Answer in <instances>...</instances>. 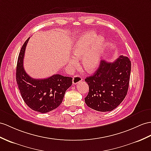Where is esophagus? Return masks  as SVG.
Masks as SVG:
<instances>
[{
	"label": "esophagus",
	"mask_w": 151,
	"mask_h": 151,
	"mask_svg": "<svg viewBox=\"0 0 151 151\" xmlns=\"http://www.w3.org/2000/svg\"><path fill=\"white\" fill-rule=\"evenodd\" d=\"M82 81V78L79 75H77L73 77V79H72V83L73 84H77L79 83H80Z\"/></svg>",
	"instance_id": "esophagus-1"
}]
</instances>
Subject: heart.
Listing matches in <instances>:
<instances>
[{"mask_svg": "<svg viewBox=\"0 0 151 151\" xmlns=\"http://www.w3.org/2000/svg\"><path fill=\"white\" fill-rule=\"evenodd\" d=\"M104 45V39L97 36L93 32H87L80 36L73 47V54L76 58H82L83 67L91 72L100 63L101 55ZM78 64V59L72 57L69 60L70 66Z\"/></svg>", "mask_w": 151, "mask_h": 151, "instance_id": "heart-1", "label": "heart"}]
</instances>
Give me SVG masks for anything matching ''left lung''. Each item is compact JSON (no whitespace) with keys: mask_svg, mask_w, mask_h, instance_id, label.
Segmentation results:
<instances>
[{"mask_svg":"<svg viewBox=\"0 0 151 151\" xmlns=\"http://www.w3.org/2000/svg\"><path fill=\"white\" fill-rule=\"evenodd\" d=\"M131 63L122 55L114 62L102 60L93 76L85 79L89 92L84 98L88 107L98 111H111L126 97Z\"/></svg>","mask_w":151,"mask_h":151,"instance_id":"left-lung-1","label":"left lung"}]
</instances>
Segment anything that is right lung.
Wrapping results in <instances>:
<instances>
[{
	"mask_svg": "<svg viewBox=\"0 0 151 151\" xmlns=\"http://www.w3.org/2000/svg\"><path fill=\"white\" fill-rule=\"evenodd\" d=\"M29 39L25 42L18 56L17 82L25 103L34 111L45 113L61 104L65 91L72 85V78L60 74L41 79L31 78L23 66L25 49Z\"/></svg>",
	"mask_w": 151,
	"mask_h": 151,
	"instance_id": "obj_1",
	"label": "right lung"
}]
</instances>
